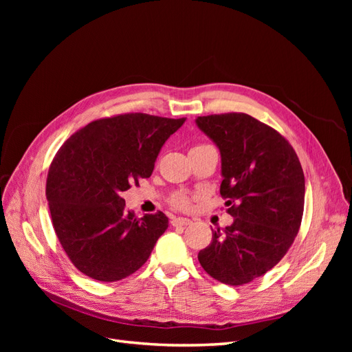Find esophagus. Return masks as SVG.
Returning a JSON list of instances; mask_svg holds the SVG:
<instances>
[{"mask_svg": "<svg viewBox=\"0 0 352 352\" xmlns=\"http://www.w3.org/2000/svg\"><path fill=\"white\" fill-rule=\"evenodd\" d=\"M170 223H172L173 226H188L190 225V220L186 217H172L170 219Z\"/></svg>", "mask_w": 352, "mask_h": 352, "instance_id": "34e87169", "label": "esophagus"}]
</instances>
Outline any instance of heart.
<instances>
[{
    "label": "heart",
    "mask_w": 352,
    "mask_h": 352,
    "mask_svg": "<svg viewBox=\"0 0 352 352\" xmlns=\"http://www.w3.org/2000/svg\"><path fill=\"white\" fill-rule=\"evenodd\" d=\"M197 146H202V145H197ZM170 204L177 210H188L190 207V195L180 190V192H176L172 195V198H170Z\"/></svg>",
    "instance_id": "1"
}]
</instances>
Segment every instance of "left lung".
<instances>
[{
	"label": "left lung",
	"instance_id": "8db88e82",
	"mask_svg": "<svg viewBox=\"0 0 352 352\" xmlns=\"http://www.w3.org/2000/svg\"><path fill=\"white\" fill-rule=\"evenodd\" d=\"M195 122L219 146L220 195L235 219L212 230L199 264L221 283H250L273 269L298 235L305 195L301 163L278 131L250 114H211Z\"/></svg>",
	"mask_w": 352,
	"mask_h": 352
}]
</instances>
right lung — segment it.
Returning a JSON list of instances; mask_svg holds the SVG:
<instances>
[{"instance_id":"right-lung-1","label":"right lung","mask_w":352,"mask_h":352,"mask_svg":"<svg viewBox=\"0 0 352 352\" xmlns=\"http://www.w3.org/2000/svg\"><path fill=\"white\" fill-rule=\"evenodd\" d=\"M182 119L127 113L91 122L61 145L50 166L47 199L56 235L79 272L117 282L142 267L168 226L162 211L135 217L122 194L150 177Z\"/></svg>"}]
</instances>
